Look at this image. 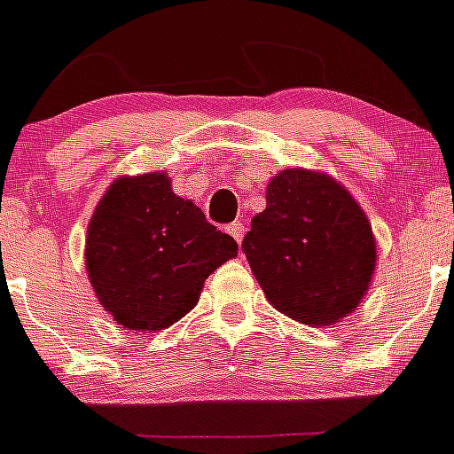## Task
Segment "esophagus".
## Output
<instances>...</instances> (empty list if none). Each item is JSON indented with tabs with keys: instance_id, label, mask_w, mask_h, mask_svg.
<instances>
[{
	"instance_id": "obj_1",
	"label": "esophagus",
	"mask_w": 454,
	"mask_h": 454,
	"mask_svg": "<svg viewBox=\"0 0 454 454\" xmlns=\"http://www.w3.org/2000/svg\"><path fill=\"white\" fill-rule=\"evenodd\" d=\"M228 233L233 235L238 242H242V238H245V223H242V221H233V223L228 226Z\"/></svg>"
}]
</instances>
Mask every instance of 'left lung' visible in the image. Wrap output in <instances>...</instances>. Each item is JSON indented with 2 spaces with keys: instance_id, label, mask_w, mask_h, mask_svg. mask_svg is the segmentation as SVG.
Returning a JSON list of instances; mask_svg holds the SVG:
<instances>
[{
  "instance_id": "obj_1",
  "label": "left lung",
  "mask_w": 454,
  "mask_h": 454,
  "mask_svg": "<svg viewBox=\"0 0 454 454\" xmlns=\"http://www.w3.org/2000/svg\"><path fill=\"white\" fill-rule=\"evenodd\" d=\"M242 249L272 308L310 326L355 312L375 272V238L333 176L291 168L272 176Z\"/></svg>"
}]
</instances>
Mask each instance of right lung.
<instances>
[{
    "label": "right lung",
    "instance_id": "obj_1",
    "mask_svg": "<svg viewBox=\"0 0 454 454\" xmlns=\"http://www.w3.org/2000/svg\"><path fill=\"white\" fill-rule=\"evenodd\" d=\"M238 256L165 172L119 176L88 223L86 270L99 305L128 331H160L193 310L205 279Z\"/></svg>",
    "mask_w": 454,
    "mask_h": 454
}]
</instances>
